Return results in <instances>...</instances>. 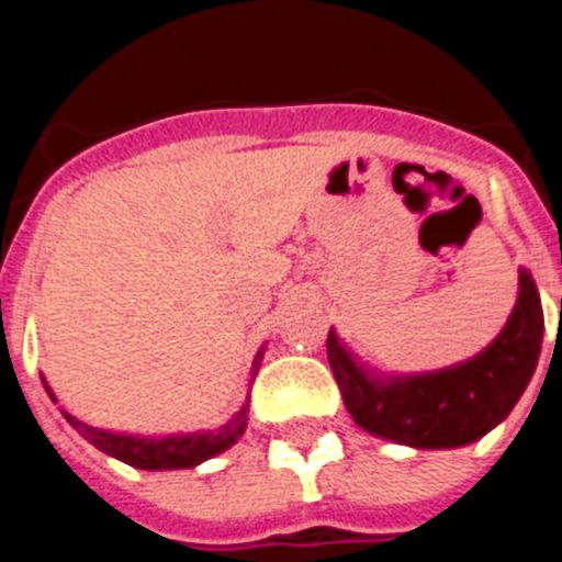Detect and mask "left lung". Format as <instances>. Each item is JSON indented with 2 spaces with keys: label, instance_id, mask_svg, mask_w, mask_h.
<instances>
[{
  "label": "left lung",
  "instance_id": "left-lung-1",
  "mask_svg": "<svg viewBox=\"0 0 562 562\" xmlns=\"http://www.w3.org/2000/svg\"><path fill=\"white\" fill-rule=\"evenodd\" d=\"M520 276L518 304L484 351L445 369L382 374L329 329L326 355L351 419L376 439L416 450L473 445L509 416L538 369L543 310L532 276Z\"/></svg>",
  "mask_w": 562,
  "mask_h": 562
}]
</instances>
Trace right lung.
<instances>
[{
    "mask_svg": "<svg viewBox=\"0 0 562 562\" xmlns=\"http://www.w3.org/2000/svg\"><path fill=\"white\" fill-rule=\"evenodd\" d=\"M267 355V340L258 346L256 357H252L250 374H247V396L238 402L236 408L225 416L222 422L211 425V428H191V430H134V428H112V425H95V422H87L81 416H76L72 411L58 400L56 389L49 385L47 376H42V385L47 391V396L53 400V405H58L64 419L89 441L95 445L101 453L112 456V459L123 461L128 467H137V470H188V467H196L202 461L213 459V456L225 453L236 445L247 430V419H250V389L256 382L258 369L265 362Z\"/></svg>",
    "mask_w": 562,
    "mask_h": 562,
    "instance_id": "add662e5",
    "label": "right lung"
}]
</instances>
